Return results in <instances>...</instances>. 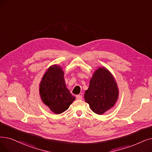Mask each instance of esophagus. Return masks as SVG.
<instances>
[{"label":"esophagus","mask_w":152,"mask_h":152,"mask_svg":"<svg viewBox=\"0 0 152 152\" xmlns=\"http://www.w3.org/2000/svg\"><path fill=\"white\" fill-rule=\"evenodd\" d=\"M76 99L77 100H81L82 99V98H83V96H81V95H77L76 96Z\"/></svg>","instance_id":"1"}]
</instances>
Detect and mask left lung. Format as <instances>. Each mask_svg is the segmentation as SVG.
<instances>
[{"instance_id":"8db88e82","label":"left lung","mask_w":152,"mask_h":152,"mask_svg":"<svg viewBox=\"0 0 152 152\" xmlns=\"http://www.w3.org/2000/svg\"><path fill=\"white\" fill-rule=\"evenodd\" d=\"M118 96L117 84L110 72L104 68L96 70L84 93L91 109L97 114H102L114 106Z\"/></svg>"}]
</instances>
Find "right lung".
I'll list each match as a JSON object with an SVG mask.
<instances>
[{
  "mask_svg": "<svg viewBox=\"0 0 152 152\" xmlns=\"http://www.w3.org/2000/svg\"><path fill=\"white\" fill-rule=\"evenodd\" d=\"M39 87L42 101L56 114L66 110L75 99L66 87L64 72L58 65H53L48 68Z\"/></svg>",
  "mask_w": 152,
  "mask_h": 152,
  "instance_id": "add662e5",
  "label": "right lung"
}]
</instances>
